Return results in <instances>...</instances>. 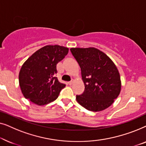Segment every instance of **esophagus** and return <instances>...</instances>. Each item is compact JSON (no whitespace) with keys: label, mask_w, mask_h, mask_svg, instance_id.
<instances>
[{"label":"esophagus","mask_w":146,"mask_h":146,"mask_svg":"<svg viewBox=\"0 0 146 146\" xmlns=\"http://www.w3.org/2000/svg\"><path fill=\"white\" fill-rule=\"evenodd\" d=\"M74 83V80H72L70 81V82H68V84L70 85H71V84H72Z\"/></svg>","instance_id":"1"}]
</instances>
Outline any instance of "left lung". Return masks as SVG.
<instances>
[{
  "instance_id": "1",
  "label": "left lung",
  "mask_w": 146,
  "mask_h": 146,
  "mask_svg": "<svg viewBox=\"0 0 146 146\" xmlns=\"http://www.w3.org/2000/svg\"><path fill=\"white\" fill-rule=\"evenodd\" d=\"M81 68L85 90L76 101L88 110L100 111L110 106L121 91L120 76L113 62L96 48H72Z\"/></svg>"
}]
</instances>
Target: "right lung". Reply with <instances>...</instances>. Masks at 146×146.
<instances>
[{"label":"right lung","mask_w":146,"mask_h":146,"mask_svg":"<svg viewBox=\"0 0 146 146\" xmlns=\"http://www.w3.org/2000/svg\"><path fill=\"white\" fill-rule=\"evenodd\" d=\"M68 48L59 45L45 46L32 54L22 66L19 85L26 99L38 106L52 102L66 86L56 74L57 64L68 53Z\"/></svg>","instance_id":"1"}]
</instances>
